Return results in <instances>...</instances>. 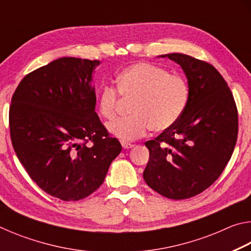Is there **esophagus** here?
<instances>
[{
    "label": "esophagus",
    "mask_w": 251,
    "mask_h": 251,
    "mask_svg": "<svg viewBox=\"0 0 251 251\" xmlns=\"http://www.w3.org/2000/svg\"><path fill=\"white\" fill-rule=\"evenodd\" d=\"M122 146H123V148H125V150H128V148H133L135 145L134 144H130L127 142H122Z\"/></svg>",
    "instance_id": "34e87169"
}]
</instances>
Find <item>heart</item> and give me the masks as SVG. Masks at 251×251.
<instances>
[{
    "instance_id": "obj_1",
    "label": "heart",
    "mask_w": 251,
    "mask_h": 251,
    "mask_svg": "<svg viewBox=\"0 0 251 251\" xmlns=\"http://www.w3.org/2000/svg\"><path fill=\"white\" fill-rule=\"evenodd\" d=\"M120 94L133 99L128 117L117 118L107 124L108 133L122 142L135 141L147 129L164 131L184 115L189 101V86L180 75L151 63H136L116 76ZM117 91L104 86L99 95V113L106 120L115 116Z\"/></svg>"
}]
</instances>
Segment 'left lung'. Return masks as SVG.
<instances>
[{
	"label": "left lung",
	"mask_w": 251,
	"mask_h": 251,
	"mask_svg": "<svg viewBox=\"0 0 251 251\" xmlns=\"http://www.w3.org/2000/svg\"><path fill=\"white\" fill-rule=\"evenodd\" d=\"M176 62L188 80L189 101L172 128L145 143L146 184L171 199L196 196L217 180L235 150L238 112L226 80L209 63L189 55H160Z\"/></svg>",
	"instance_id": "left-lung-1"
}]
</instances>
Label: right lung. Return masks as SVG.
I'll use <instances>...</instances> for the list:
<instances>
[{
  "mask_svg": "<svg viewBox=\"0 0 251 251\" xmlns=\"http://www.w3.org/2000/svg\"><path fill=\"white\" fill-rule=\"evenodd\" d=\"M100 61L61 57L21 80L11 100L12 145L29 177L65 201L90 196L122 151L95 113ZM91 140L93 144L87 147Z\"/></svg>",
  "mask_w": 251,
  "mask_h": 251,
  "instance_id": "1",
  "label": "right lung"
}]
</instances>
